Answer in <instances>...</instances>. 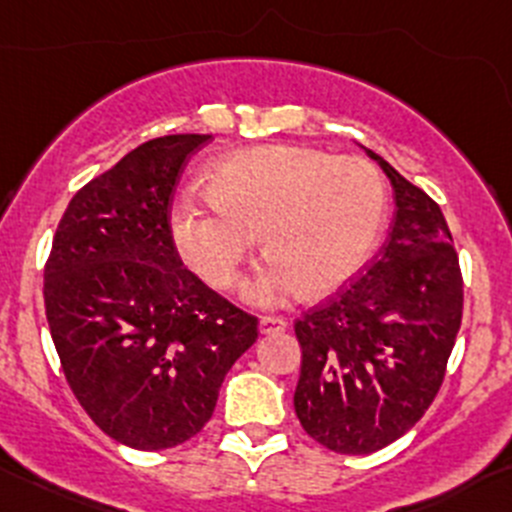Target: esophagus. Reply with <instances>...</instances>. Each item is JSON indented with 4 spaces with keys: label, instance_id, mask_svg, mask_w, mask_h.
Masks as SVG:
<instances>
[{
    "label": "esophagus",
    "instance_id": "34e87169",
    "mask_svg": "<svg viewBox=\"0 0 512 512\" xmlns=\"http://www.w3.org/2000/svg\"><path fill=\"white\" fill-rule=\"evenodd\" d=\"M286 328H288V320L278 318V315H261V320H258V330H261V335L283 333Z\"/></svg>",
    "mask_w": 512,
    "mask_h": 512
}]
</instances>
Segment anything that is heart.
Masks as SVG:
<instances>
[{"label": "heart", "instance_id": "heart-1", "mask_svg": "<svg viewBox=\"0 0 512 512\" xmlns=\"http://www.w3.org/2000/svg\"><path fill=\"white\" fill-rule=\"evenodd\" d=\"M387 214L377 167L357 155L266 145L226 155L209 175V197L184 192L172 204L179 256L212 288L241 276L256 234L271 261L251 281V303L300 293L325 298L370 261Z\"/></svg>", "mask_w": 512, "mask_h": 512}]
</instances>
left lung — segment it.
Instances as JSON below:
<instances>
[{
	"instance_id": "8db88e82",
	"label": "left lung",
	"mask_w": 512,
	"mask_h": 512,
	"mask_svg": "<svg viewBox=\"0 0 512 512\" xmlns=\"http://www.w3.org/2000/svg\"><path fill=\"white\" fill-rule=\"evenodd\" d=\"M394 189L389 236L355 283L295 320V414L325 449L372 453L407 434L441 389L463 278L439 204L367 150Z\"/></svg>"
}]
</instances>
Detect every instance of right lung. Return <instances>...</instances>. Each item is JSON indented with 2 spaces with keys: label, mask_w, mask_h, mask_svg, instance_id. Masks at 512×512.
<instances>
[{
  "label": "right lung",
  "mask_w": 512,
  "mask_h": 512,
  "mask_svg": "<svg viewBox=\"0 0 512 512\" xmlns=\"http://www.w3.org/2000/svg\"><path fill=\"white\" fill-rule=\"evenodd\" d=\"M209 138L147 140L78 189L44 268L68 387L130 449H172L199 434L226 372L258 337V318L184 268L172 239L179 175Z\"/></svg>",
  "instance_id": "obj_1"
}]
</instances>
